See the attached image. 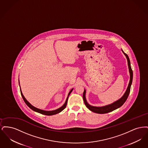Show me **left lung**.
Wrapping results in <instances>:
<instances>
[{
	"label": "left lung",
	"mask_w": 148,
	"mask_h": 148,
	"mask_svg": "<svg viewBox=\"0 0 148 148\" xmlns=\"http://www.w3.org/2000/svg\"><path fill=\"white\" fill-rule=\"evenodd\" d=\"M121 50H122L123 53H124V54L126 58H127V65H128V68H129V73H130V80H129V84L127 86V90L125 92V93L124 94V95L119 99L114 101L113 103H112L110 104H109V105L103 106H90L87 102L86 97H85L86 90H85V89H84V91L83 92V100H84V101L85 104L90 111H92L94 113H98V114H106V113L111 112L119 108L120 106H123L124 104V103L125 102V101L127 100V98L129 96V94L130 93V90L131 85H132V82H133V71H132L131 66H130V62L129 56H127V54H125L123 51V50L121 49Z\"/></svg>",
	"instance_id": "8db88e82"
}]
</instances>
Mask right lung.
I'll return each instance as SVG.
<instances>
[{
	"mask_svg": "<svg viewBox=\"0 0 148 148\" xmlns=\"http://www.w3.org/2000/svg\"><path fill=\"white\" fill-rule=\"evenodd\" d=\"M19 84H20V83H19ZM20 89H21V97H22V98L23 99L24 102L25 103V104H26L27 106H28L32 110H33V111L36 112H37V113H40V114H44V115H55V114H58V113H59L60 112H61L62 111H63L64 109L66 108V104H67V101H68V98H69V95L71 94V92L73 91V88L72 89H71V91L69 92V94H68V97H67L66 99V101H65V103L64 104L63 106H61L60 108L57 109L56 110H51V111L43 110H42V109H38V108H35V106H32L29 101H28V100H27L25 98L24 96L23 95V93H22V92H21V86H20Z\"/></svg>",
	"mask_w": 148,
	"mask_h": 148,
	"instance_id": "obj_1",
	"label": "right lung"
}]
</instances>
